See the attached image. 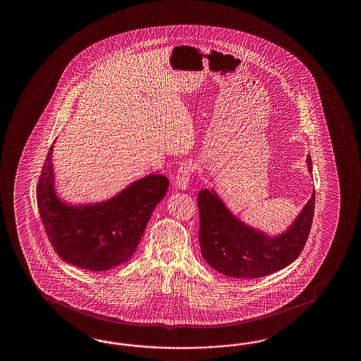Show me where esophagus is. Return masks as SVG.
<instances>
[{"label":"esophagus","instance_id":"1","mask_svg":"<svg viewBox=\"0 0 361 361\" xmlns=\"http://www.w3.org/2000/svg\"><path fill=\"white\" fill-rule=\"evenodd\" d=\"M195 171V164L192 161H185L180 164V166L178 168L177 174H176V185L180 190H185L190 184L192 173Z\"/></svg>","mask_w":361,"mask_h":361}]
</instances>
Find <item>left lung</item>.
I'll return each mask as SVG.
<instances>
[{
	"label": "left lung",
	"instance_id": "obj_1",
	"mask_svg": "<svg viewBox=\"0 0 361 361\" xmlns=\"http://www.w3.org/2000/svg\"><path fill=\"white\" fill-rule=\"evenodd\" d=\"M306 161L312 171L310 154ZM197 207L200 247L207 264L226 276L258 279L284 269L300 257L312 226L314 193L290 228L277 238L240 222L213 191H200Z\"/></svg>",
	"mask_w": 361,
	"mask_h": 361
}]
</instances>
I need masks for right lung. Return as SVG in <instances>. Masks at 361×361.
<instances>
[{
	"mask_svg": "<svg viewBox=\"0 0 361 361\" xmlns=\"http://www.w3.org/2000/svg\"><path fill=\"white\" fill-rule=\"evenodd\" d=\"M51 154L53 147L47 152L36 193L39 216L55 253L69 264L92 272L129 261L154 207L166 195L169 179L149 174L106 202L71 207L55 195Z\"/></svg>",
	"mask_w": 361,
	"mask_h": 361,
	"instance_id": "obj_1",
	"label": "right lung"
}]
</instances>
